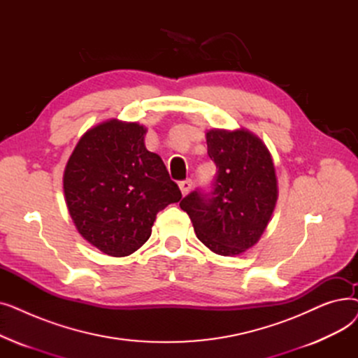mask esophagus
I'll list each match as a JSON object with an SVG mask.
<instances>
[{
	"instance_id": "esophagus-1",
	"label": "esophagus",
	"mask_w": 358,
	"mask_h": 358,
	"mask_svg": "<svg viewBox=\"0 0 358 358\" xmlns=\"http://www.w3.org/2000/svg\"><path fill=\"white\" fill-rule=\"evenodd\" d=\"M178 185H180V190H181L182 196H187L193 189V181L192 180H184Z\"/></svg>"
}]
</instances>
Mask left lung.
I'll use <instances>...</instances> for the list:
<instances>
[{
  "instance_id": "left-lung-1",
  "label": "left lung",
  "mask_w": 358,
  "mask_h": 358,
  "mask_svg": "<svg viewBox=\"0 0 358 358\" xmlns=\"http://www.w3.org/2000/svg\"><path fill=\"white\" fill-rule=\"evenodd\" d=\"M208 154L217 173L212 190H196L180 201L197 238L215 254L234 257L254 247L266 231L278 197L273 158L245 129H212Z\"/></svg>"
}]
</instances>
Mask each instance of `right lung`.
<instances>
[{"label":"right lung","mask_w":358,"mask_h":358,"mask_svg":"<svg viewBox=\"0 0 358 358\" xmlns=\"http://www.w3.org/2000/svg\"><path fill=\"white\" fill-rule=\"evenodd\" d=\"M146 127L110 119L87 130L64 173L69 215L81 236L111 257L149 239L157 213L181 199L159 155L145 146Z\"/></svg>","instance_id":"1"}]
</instances>
